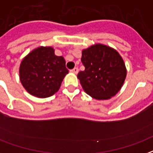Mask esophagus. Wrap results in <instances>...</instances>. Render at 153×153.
I'll use <instances>...</instances> for the list:
<instances>
[{
	"label": "esophagus",
	"mask_w": 153,
	"mask_h": 153,
	"mask_svg": "<svg viewBox=\"0 0 153 153\" xmlns=\"http://www.w3.org/2000/svg\"><path fill=\"white\" fill-rule=\"evenodd\" d=\"M71 72H72V73H74V74H78V72H79V69H78V68L77 67H74L73 69V70H71Z\"/></svg>",
	"instance_id": "esophagus-1"
}]
</instances>
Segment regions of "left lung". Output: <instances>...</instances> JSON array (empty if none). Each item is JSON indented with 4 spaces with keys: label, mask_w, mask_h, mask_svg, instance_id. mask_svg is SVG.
<instances>
[{
    "label": "left lung",
    "mask_w": 153,
    "mask_h": 153,
    "mask_svg": "<svg viewBox=\"0 0 153 153\" xmlns=\"http://www.w3.org/2000/svg\"><path fill=\"white\" fill-rule=\"evenodd\" d=\"M85 67L78 79L86 93L97 100H108L123 87L126 69L120 54L114 48L97 44L82 52Z\"/></svg>",
    "instance_id": "1"
}]
</instances>
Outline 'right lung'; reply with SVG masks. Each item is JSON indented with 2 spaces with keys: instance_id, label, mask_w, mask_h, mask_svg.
Here are the masks:
<instances>
[{
  "instance_id": "right-lung-1",
  "label": "right lung",
  "mask_w": 153,
  "mask_h": 153,
  "mask_svg": "<svg viewBox=\"0 0 153 153\" xmlns=\"http://www.w3.org/2000/svg\"><path fill=\"white\" fill-rule=\"evenodd\" d=\"M69 73L63 56H56L52 47H39L21 62L19 77L22 86L34 97L46 98L59 90Z\"/></svg>"
}]
</instances>
